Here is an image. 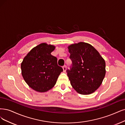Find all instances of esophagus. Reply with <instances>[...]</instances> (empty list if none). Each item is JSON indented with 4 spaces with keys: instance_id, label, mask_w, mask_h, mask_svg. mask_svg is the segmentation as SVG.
<instances>
[{
    "instance_id": "obj_1",
    "label": "esophagus",
    "mask_w": 125,
    "mask_h": 125,
    "mask_svg": "<svg viewBox=\"0 0 125 125\" xmlns=\"http://www.w3.org/2000/svg\"><path fill=\"white\" fill-rule=\"evenodd\" d=\"M63 72H65L66 71V65H64L63 66Z\"/></svg>"
}]
</instances>
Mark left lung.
<instances>
[{
	"instance_id": "obj_1",
	"label": "left lung",
	"mask_w": 125,
	"mask_h": 125,
	"mask_svg": "<svg viewBox=\"0 0 125 125\" xmlns=\"http://www.w3.org/2000/svg\"><path fill=\"white\" fill-rule=\"evenodd\" d=\"M72 67L67 70L72 87L78 93L89 95L98 89L105 75V63L93 46L79 42L68 46Z\"/></svg>"
}]
</instances>
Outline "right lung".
Instances as JSON below:
<instances>
[{"label":"right lung","instance_id":"add662e5","mask_svg":"<svg viewBox=\"0 0 125 125\" xmlns=\"http://www.w3.org/2000/svg\"><path fill=\"white\" fill-rule=\"evenodd\" d=\"M55 47L45 43L32 48L21 63V75L31 89L43 93L54 86L63 69L51 54Z\"/></svg>","mask_w":125,"mask_h":125}]
</instances>
